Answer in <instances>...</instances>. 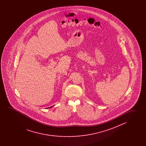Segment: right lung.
<instances>
[{
    "label": "right lung",
    "instance_id": "obj_1",
    "mask_svg": "<svg viewBox=\"0 0 146 146\" xmlns=\"http://www.w3.org/2000/svg\"><path fill=\"white\" fill-rule=\"evenodd\" d=\"M52 108V106H51V107H50V108Z\"/></svg>",
    "mask_w": 146,
    "mask_h": 146
}]
</instances>
